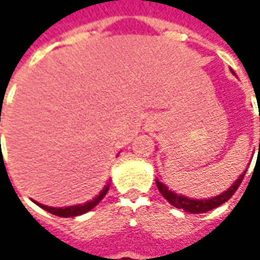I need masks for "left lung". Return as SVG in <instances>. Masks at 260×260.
<instances>
[{"instance_id":"left-lung-1","label":"left lung","mask_w":260,"mask_h":260,"mask_svg":"<svg viewBox=\"0 0 260 260\" xmlns=\"http://www.w3.org/2000/svg\"><path fill=\"white\" fill-rule=\"evenodd\" d=\"M233 72V71H232ZM235 74V72H233ZM260 145V143H259ZM260 150V146H259ZM247 171V169H246ZM245 172H242V175L235 181V184L232 185L227 191L221 192V194L215 195V197H210V198H201V200H195V198H189V197H185V195L176 194L172 189H169L165 184H162L159 179H156V186L159 189V192L165 197V200H168V203L179 208V210H184L186 213H191V214H200V213H207L210 210H213L218 205L224 204L225 201H229L232 198V195L235 194L239 188V185L242 184L243 178H245Z\"/></svg>"}]
</instances>
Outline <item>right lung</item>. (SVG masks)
Wrapping results in <instances>:
<instances>
[{
  "label": "right lung",
  "mask_w": 260,
  "mask_h": 260,
  "mask_svg": "<svg viewBox=\"0 0 260 260\" xmlns=\"http://www.w3.org/2000/svg\"><path fill=\"white\" fill-rule=\"evenodd\" d=\"M0 121H1V115H0ZM108 189H110V184H107L101 189V192L94 197L92 200H89V201H86L84 204H76V205H69V207H59V208H56V207H49V205H43L40 204V203H37L35 201L36 204L39 205V207H42L43 210H46L47 213H52V214L57 215V217H76V215H82L88 213V211H91L92 208H94L95 205L98 204L103 198L105 197V194L108 192Z\"/></svg>",
  "instance_id": "add662e5"
}]
</instances>
